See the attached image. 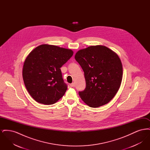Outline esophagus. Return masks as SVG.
Wrapping results in <instances>:
<instances>
[{
    "mask_svg": "<svg viewBox=\"0 0 150 150\" xmlns=\"http://www.w3.org/2000/svg\"><path fill=\"white\" fill-rule=\"evenodd\" d=\"M70 86L71 87H75V83H71V84H70Z\"/></svg>",
    "mask_w": 150,
    "mask_h": 150,
    "instance_id": "34e87169",
    "label": "esophagus"
}]
</instances>
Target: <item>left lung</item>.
Masks as SVG:
<instances>
[{"mask_svg":"<svg viewBox=\"0 0 150 150\" xmlns=\"http://www.w3.org/2000/svg\"><path fill=\"white\" fill-rule=\"evenodd\" d=\"M75 58L86 79V89L79 92L81 100L94 108L107 104L121 85L122 66L120 58L106 47L96 45L79 50Z\"/></svg>","mask_w":150,"mask_h":150,"instance_id":"left-lung-1","label":"left lung"}]
</instances>
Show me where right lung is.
<instances>
[{
    "instance_id": "1",
    "label": "right lung",
    "mask_w": 150,
    "mask_h": 150,
    "mask_svg": "<svg viewBox=\"0 0 150 150\" xmlns=\"http://www.w3.org/2000/svg\"><path fill=\"white\" fill-rule=\"evenodd\" d=\"M71 50L43 44L32 50L22 70L24 84L30 96L44 105L55 103L63 97L67 86L60 68L72 56Z\"/></svg>"
}]
</instances>
